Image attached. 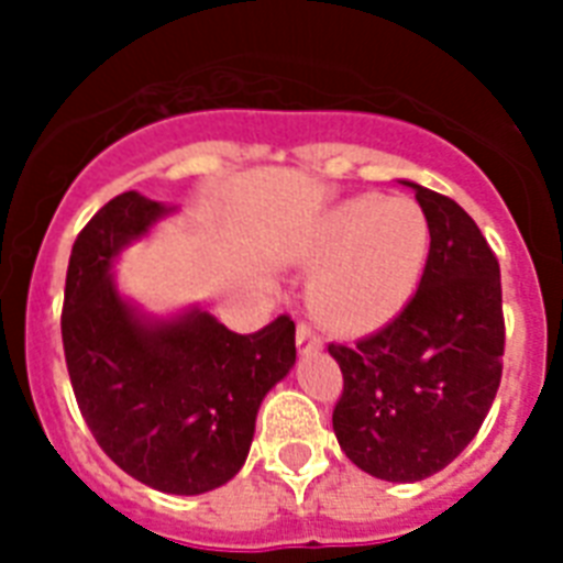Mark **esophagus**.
<instances>
[{
	"instance_id": "obj_1",
	"label": "esophagus",
	"mask_w": 563,
	"mask_h": 563,
	"mask_svg": "<svg viewBox=\"0 0 563 563\" xmlns=\"http://www.w3.org/2000/svg\"><path fill=\"white\" fill-rule=\"evenodd\" d=\"M295 342H298V351L300 353H316L318 347H321V339L316 335V330L309 324H303L300 321L298 324V333H295Z\"/></svg>"
}]
</instances>
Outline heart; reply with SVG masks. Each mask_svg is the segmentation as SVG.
Segmentation results:
<instances>
[{
	"label": "heart",
	"instance_id": "obj_1",
	"mask_svg": "<svg viewBox=\"0 0 563 563\" xmlns=\"http://www.w3.org/2000/svg\"><path fill=\"white\" fill-rule=\"evenodd\" d=\"M429 219L411 198L360 195L318 216L298 260L316 272L309 307L339 333H374L418 291L429 256Z\"/></svg>",
	"mask_w": 563,
	"mask_h": 563
}]
</instances>
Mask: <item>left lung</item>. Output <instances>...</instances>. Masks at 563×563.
Returning <instances> with one entry per match:
<instances>
[{"mask_svg": "<svg viewBox=\"0 0 563 563\" xmlns=\"http://www.w3.org/2000/svg\"><path fill=\"white\" fill-rule=\"evenodd\" d=\"M429 219V256L400 316L327 351L344 376L333 429L344 455L385 482L444 471L479 432L503 379L499 263L467 212L409 184Z\"/></svg>", "mask_w": 563, "mask_h": 563, "instance_id": "1", "label": "left lung"}]
</instances>
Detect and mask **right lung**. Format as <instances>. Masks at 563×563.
<instances>
[{"mask_svg": "<svg viewBox=\"0 0 563 563\" xmlns=\"http://www.w3.org/2000/svg\"><path fill=\"white\" fill-rule=\"evenodd\" d=\"M172 207L122 192L78 233L60 335L75 400L113 462L163 494H207L245 464L260 402L295 365V321L251 335L189 309L161 321L119 295L113 260Z\"/></svg>", "mask_w": 563, "mask_h": 563, "instance_id": "right-lung-1", "label": "right lung"}]
</instances>
